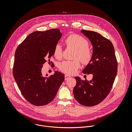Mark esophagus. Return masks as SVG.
<instances>
[{"label": "esophagus", "mask_w": 132, "mask_h": 132, "mask_svg": "<svg viewBox=\"0 0 132 132\" xmlns=\"http://www.w3.org/2000/svg\"><path fill=\"white\" fill-rule=\"evenodd\" d=\"M69 78H70V76L68 75H65L64 76V79H65V80H67Z\"/></svg>", "instance_id": "34e87169"}]
</instances>
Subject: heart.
Returning <instances> with one entry per match:
<instances>
[{
	"label": "heart",
	"mask_w": 132,
	"mask_h": 132,
	"mask_svg": "<svg viewBox=\"0 0 132 132\" xmlns=\"http://www.w3.org/2000/svg\"><path fill=\"white\" fill-rule=\"evenodd\" d=\"M65 43L68 47L75 49L74 59H79L82 63L85 64L90 62L93 58V52L88 46V42L85 38L78 35H71L65 39ZM53 53L57 59L62 58L63 49L59 43H57L55 46ZM80 67V62L78 59L64 61L60 63L59 65V69L68 75L75 74Z\"/></svg>",
	"instance_id": "obj_1"
}]
</instances>
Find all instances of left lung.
Masks as SVG:
<instances>
[{"label": "left lung", "instance_id": "obj_1", "mask_svg": "<svg viewBox=\"0 0 132 132\" xmlns=\"http://www.w3.org/2000/svg\"><path fill=\"white\" fill-rule=\"evenodd\" d=\"M81 32L88 38L93 47V58L82 72L92 74L93 77L89 81L75 77L73 94L79 103L90 107L102 102L111 91L117 72V61L110 40L94 31Z\"/></svg>", "mask_w": 132, "mask_h": 132}]
</instances>
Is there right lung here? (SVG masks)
Masks as SVG:
<instances>
[{"label": "right lung", "instance_id": "obj_1", "mask_svg": "<svg viewBox=\"0 0 132 132\" xmlns=\"http://www.w3.org/2000/svg\"><path fill=\"white\" fill-rule=\"evenodd\" d=\"M61 36L58 29L35 31L28 35L16 50L14 79L25 98L35 106L50 103L64 80V75L58 71L49 77L43 76L41 72L46 60L50 62L55 46Z\"/></svg>", "mask_w": 132, "mask_h": 132}]
</instances>
